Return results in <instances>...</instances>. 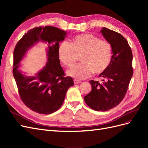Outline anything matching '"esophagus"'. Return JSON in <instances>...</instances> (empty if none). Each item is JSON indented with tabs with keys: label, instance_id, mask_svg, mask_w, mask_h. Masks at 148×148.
<instances>
[{
	"label": "esophagus",
	"instance_id": "obj_1",
	"mask_svg": "<svg viewBox=\"0 0 148 148\" xmlns=\"http://www.w3.org/2000/svg\"><path fill=\"white\" fill-rule=\"evenodd\" d=\"M73 82H74L75 84H79V83H81V82L79 81V80L76 79H73Z\"/></svg>",
	"mask_w": 148,
	"mask_h": 148
}]
</instances>
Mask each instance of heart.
<instances>
[{
    "label": "heart",
    "mask_w": 148,
    "mask_h": 148,
    "mask_svg": "<svg viewBox=\"0 0 148 148\" xmlns=\"http://www.w3.org/2000/svg\"><path fill=\"white\" fill-rule=\"evenodd\" d=\"M59 59L65 65L72 66L81 55L82 63L68 71V75L78 79L86 78L92 72L99 74L109 66L112 57L110 42L96 36L84 33L76 36L72 42L64 41L59 47Z\"/></svg>",
    "instance_id": "b5f03b06"
}]
</instances>
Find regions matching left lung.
<instances>
[{"mask_svg":"<svg viewBox=\"0 0 148 148\" xmlns=\"http://www.w3.org/2000/svg\"><path fill=\"white\" fill-rule=\"evenodd\" d=\"M101 33L110 43L113 55L109 66L99 77V82L89 81L92 89L84 100L96 111H107L122 102L132 77L133 54L128 41L122 34L106 28Z\"/></svg>","mask_w":148,"mask_h":148,"instance_id":"1","label":"left lung"}]
</instances>
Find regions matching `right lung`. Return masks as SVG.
<instances>
[{"mask_svg":"<svg viewBox=\"0 0 148 148\" xmlns=\"http://www.w3.org/2000/svg\"><path fill=\"white\" fill-rule=\"evenodd\" d=\"M66 32L53 26H39L29 29L16 44L13 51V75L21 101L29 109L41 114H50L63 104L69 88L73 85L71 77H65L59 56V42ZM40 40L48 44V62L33 77H26L17 70L19 62L33 44Z\"/></svg>","mask_w":148,"mask_h":148,"instance_id":"obj_1","label":"right lung"}]
</instances>
